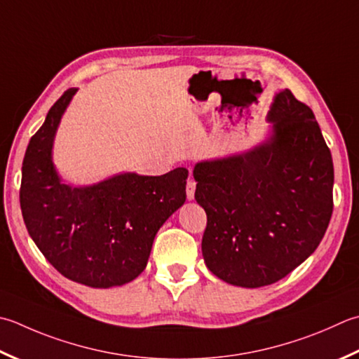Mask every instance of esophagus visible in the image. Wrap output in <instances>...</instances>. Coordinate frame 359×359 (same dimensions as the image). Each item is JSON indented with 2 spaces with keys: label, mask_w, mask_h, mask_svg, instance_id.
<instances>
[{
  "label": "esophagus",
  "mask_w": 359,
  "mask_h": 359,
  "mask_svg": "<svg viewBox=\"0 0 359 359\" xmlns=\"http://www.w3.org/2000/svg\"><path fill=\"white\" fill-rule=\"evenodd\" d=\"M194 191H196V182L193 177H189L187 182V199L188 201L194 199Z\"/></svg>",
  "instance_id": "34e87169"
}]
</instances>
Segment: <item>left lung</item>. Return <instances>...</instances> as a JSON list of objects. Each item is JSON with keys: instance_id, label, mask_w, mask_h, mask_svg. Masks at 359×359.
Returning a JSON list of instances; mask_svg holds the SVG:
<instances>
[{"instance_id": "obj_1", "label": "left lung", "mask_w": 359, "mask_h": 359, "mask_svg": "<svg viewBox=\"0 0 359 359\" xmlns=\"http://www.w3.org/2000/svg\"><path fill=\"white\" fill-rule=\"evenodd\" d=\"M268 121V142L193 171L194 198L207 213V268L243 287L276 283L304 263L333 213L332 152L313 110L285 88Z\"/></svg>"}]
</instances>
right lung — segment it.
Wrapping results in <instances>:
<instances>
[{
    "instance_id": "1",
    "label": "right lung",
    "mask_w": 359,
    "mask_h": 359,
    "mask_svg": "<svg viewBox=\"0 0 359 359\" xmlns=\"http://www.w3.org/2000/svg\"><path fill=\"white\" fill-rule=\"evenodd\" d=\"M76 91L55 101L27 144L21 213L32 241L63 277L91 287L121 286L144 271L158 229L184 205L188 170L123 172L88 187L63 184L53 143Z\"/></svg>"
}]
</instances>
